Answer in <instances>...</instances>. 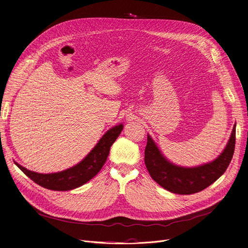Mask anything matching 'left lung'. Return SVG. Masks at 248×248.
<instances>
[{
	"instance_id": "1",
	"label": "left lung",
	"mask_w": 248,
	"mask_h": 248,
	"mask_svg": "<svg viewBox=\"0 0 248 248\" xmlns=\"http://www.w3.org/2000/svg\"><path fill=\"white\" fill-rule=\"evenodd\" d=\"M236 125L223 153L216 160L202 166L185 168L170 163L162 155L153 138L147 135L144 163L153 179L166 190L177 194H192L209 187L225 173L235 148Z\"/></svg>"
}]
</instances>
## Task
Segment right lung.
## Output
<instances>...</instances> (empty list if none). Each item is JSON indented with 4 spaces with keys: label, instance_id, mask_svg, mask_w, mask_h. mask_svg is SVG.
I'll return each instance as SVG.
<instances>
[{
    "label": "right lung",
    "instance_id": "right-lung-1",
    "mask_svg": "<svg viewBox=\"0 0 248 248\" xmlns=\"http://www.w3.org/2000/svg\"><path fill=\"white\" fill-rule=\"evenodd\" d=\"M122 130V124H119L111 128L110 130H108L104 134L100 141L93 148L92 152L80 163L61 172L41 174L29 171L26 168L17 164L16 162L15 164L27 177L31 178L33 182L39 186L45 187L49 190H71L85 184L101 171L107 161L112 144L115 142Z\"/></svg>",
    "mask_w": 248,
    "mask_h": 248
}]
</instances>
